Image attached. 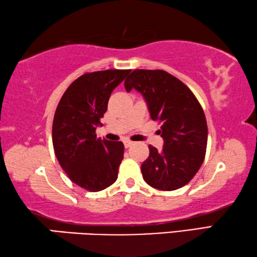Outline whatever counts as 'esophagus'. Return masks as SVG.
<instances>
[{"label":"esophagus","instance_id":"34e87169","mask_svg":"<svg viewBox=\"0 0 257 257\" xmlns=\"http://www.w3.org/2000/svg\"><path fill=\"white\" fill-rule=\"evenodd\" d=\"M123 144H124V148L128 149V148H130V146L134 145V142L127 140V141H123Z\"/></svg>","mask_w":257,"mask_h":257}]
</instances>
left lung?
Segmentation results:
<instances>
[{"mask_svg":"<svg viewBox=\"0 0 257 257\" xmlns=\"http://www.w3.org/2000/svg\"><path fill=\"white\" fill-rule=\"evenodd\" d=\"M128 92L136 89L148 104L151 119L161 122L164 149L150 145L141 167L144 181L154 189L173 191L186 185L205 159L207 121L193 92L177 77L162 70H135L124 81Z\"/></svg>","mask_w":257,"mask_h":257,"instance_id":"obj_1","label":"left lung"}]
</instances>
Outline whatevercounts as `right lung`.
<instances>
[{
  "label": "right lung",
  "instance_id": "add662e5",
  "mask_svg": "<svg viewBox=\"0 0 257 257\" xmlns=\"http://www.w3.org/2000/svg\"><path fill=\"white\" fill-rule=\"evenodd\" d=\"M129 73H85L73 81L56 108L52 123L56 158L73 183L91 192L106 189L117 178L123 143L101 141L96 128L101 125L112 91Z\"/></svg>",
  "mask_w": 257,
  "mask_h": 257
}]
</instances>
